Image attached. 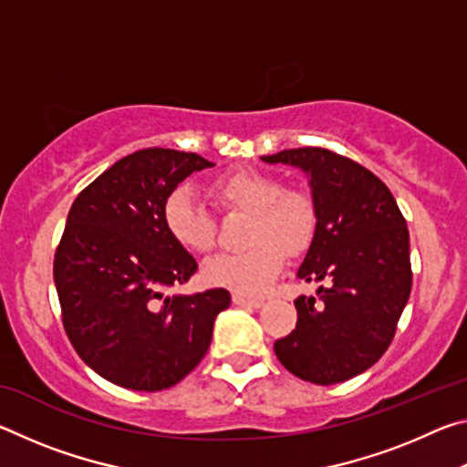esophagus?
<instances>
[{"label": "esophagus", "mask_w": 467, "mask_h": 467, "mask_svg": "<svg viewBox=\"0 0 467 467\" xmlns=\"http://www.w3.org/2000/svg\"><path fill=\"white\" fill-rule=\"evenodd\" d=\"M233 303L239 305V306H251V309H257V306L264 305V300L262 298H249L244 295H239V292H234Z\"/></svg>", "instance_id": "esophagus-1"}]
</instances>
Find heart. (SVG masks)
I'll return each instance as SVG.
<instances>
[{
    "instance_id": "obj_1",
    "label": "heart",
    "mask_w": 467,
    "mask_h": 467,
    "mask_svg": "<svg viewBox=\"0 0 467 467\" xmlns=\"http://www.w3.org/2000/svg\"><path fill=\"white\" fill-rule=\"evenodd\" d=\"M212 195L224 210L251 214L243 251L220 253L203 265L212 286L239 295H259L274 282L288 255L305 251L317 226V210L309 193L284 189L282 181L259 171H234L212 185ZM164 226L181 247L208 253L216 243V220L189 187H177L164 200Z\"/></svg>"
}]
</instances>
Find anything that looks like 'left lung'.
<instances>
[{"instance_id":"1","label":"left lung","mask_w":467,"mask_h":467,"mask_svg":"<svg viewBox=\"0 0 467 467\" xmlns=\"http://www.w3.org/2000/svg\"><path fill=\"white\" fill-rule=\"evenodd\" d=\"M306 172L317 226L296 275L323 282L295 300L298 319L274 352L292 375L334 385L383 357L412 290L406 218L381 179L327 148L262 156Z\"/></svg>"}]
</instances>
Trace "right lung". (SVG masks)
I'll return each instance as SVG.
<instances>
[{
  "instance_id": "add662e5",
  "label": "right lung",
  "mask_w": 467,
  "mask_h": 467,
  "mask_svg": "<svg viewBox=\"0 0 467 467\" xmlns=\"http://www.w3.org/2000/svg\"><path fill=\"white\" fill-rule=\"evenodd\" d=\"M214 167L200 154L146 148L117 161L76 197L55 251L61 321L74 350L107 381L161 391L200 365L231 295L169 290L197 262L164 226V200L192 172Z\"/></svg>"
}]
</instances>
